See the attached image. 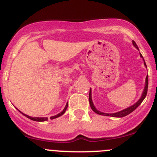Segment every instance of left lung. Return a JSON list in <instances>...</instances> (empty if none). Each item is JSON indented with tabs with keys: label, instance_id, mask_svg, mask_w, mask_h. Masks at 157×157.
Segmentation results:
<instances>
[{
	"label": "left lung",
	"instance_id": "8db88e82",
	"mask_svg": "<svg viewBox=\"0 0 157 157\" xmlns=\"http://www.w3.org/2000/svg\"><path fill=\"white\" fill-rule=\"evenodd\" d=\"M132 44H133V45L135 46V47L137 49H138V47H137V45H136V44L135 41H132ZM140 57L143 58V55H142L141 54H140ZM143 61H144V59H143ZM144 65H145V66H147V65H146L145 62H144ZM147 89H148V75H147V78H146V86H145L144 91H143V95H142L140 99L136 103L134 104V105H132V106L129 107V108L126 109L122 110V111L118 112V113H101L100 111H98V110H97L95 108V106H94V105H93V102H92V95H92V94H91V89H90V91H89V104H90V106H91V108H92V109L93 110V111L95 112V113H97V114L102 115V116H113V117H123V116H127V115H129V113H131L132 112H133L134 110H135L136 109L137 107H138L139 105H140V104L142 103V102L143 101V99L145 98V97L147 96Z\"/></svg>",
	"mask_w": 157,
	"mask_h": 157
}]
</instances>
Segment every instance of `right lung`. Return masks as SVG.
Wrapping results in <instances>:
<instances>
[{
    "instance_id": "right-lung-1",
    "label": "right lung",
    "mask_w": 157,
    "mask_h": 157,
    "mask_svg": "<svg viewBox=\"0 0 157 157\" xmlns=\"http://www.w3.org/2000/svg\"><path fill=\"white\" fill-rule=\"evenodd\" d=\"M67 108H68V104H66V105H65V109H64L63 111H62V113H59V114L56 115V116H52V117H50V119H55V118H58V117H59V116H62V115H63L64 113H65V112L66 111ZM22 114H23L25 116H26V117H28V119H31V120L37 121V122H44V121H47L48 120V118L47 117H31V116H28V115H25V114H24V113H22Z\"/></svg>"
}]
</instances>
